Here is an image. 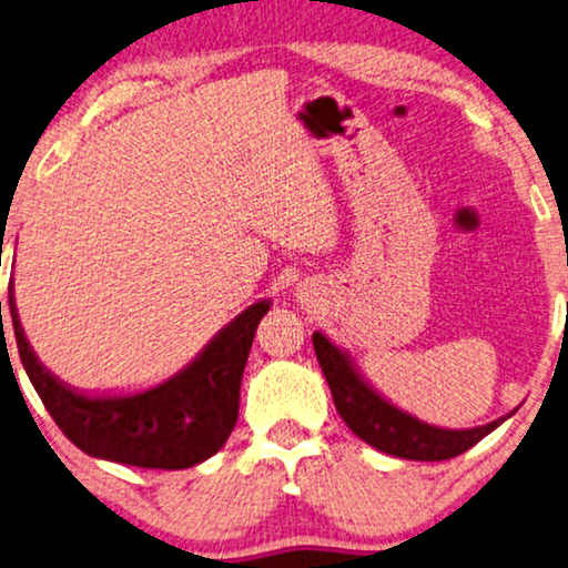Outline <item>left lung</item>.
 Here are the masks:
<instances>
[{
    "label": "left lung",
    "mask_w": 568,
    "mask_h": 568,
    "mask_svg": "<svg viewBox=\"0 0 568 568\" xmlns=\"http://www.w3.org/2000/svg\"><path fill=\"white\" fill-rule=\"evenodd\" d=\"M314 351L320 361L324 379L329 384L339 418L355 436L372 444L374 449L387 452L392 457L415 459V463H438L463 455L483 436L496 430L514 410L504 418L478 428H438L423 423L415 415L399 410L387 397H382L372 384L363 379L355 363L343 347H337L322 332H314Z\"/></svg>",
    "instance_id": "8db88e82"
}]
</instances>
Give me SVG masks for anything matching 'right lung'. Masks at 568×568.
<instances>
[{
    "instance_id": "1",
    "label": "right lung",
    "mask_w": 568,
    "mask_h": 568,
    "mask_svg": "<svg viewBox=\"0 0 568 568\" xmlns=\"http://www.w3.org/2000/svg\"><path fill=\"white\" fill-rule=\"evenodd\" d=\"M272 301L231 320L181 372L132 395H85L38 361L22 332L10 285V316L30 384L62 434L90 457L150 470H186L229 442L254 332ZM2 316V301H0Z\"/></svg>"
}]
</instances>
